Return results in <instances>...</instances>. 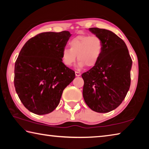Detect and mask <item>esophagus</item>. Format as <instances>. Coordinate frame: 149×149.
I'll return each instance as SVG.
<instances>
[{"instance_id":"esophagus-1","label":"esophagus","mask_w":149,"mask_h":149,"mask_svg":"<svg viewBox=\"0 0 149 149\" xmlns=\"http://www.w3.org/2000/svg\"><path fill=\"white\" fill-rule=\"evenodd\" d=\"M75 75H76L77 77H79V76H80V75H81V73L79 72L75 71Z\"/></svg>"}]
</instances>
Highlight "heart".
Segmentation results:
<instances>
[{
	"mask_svg": "<svg viewBox=\"0 0 149 149\" xmlns=\"http://www.w3.org/2000/svg\"><path fill=\"white\" fill-rule=\"evenodd\" d=\"M70 49L65 48L62 51V60L64 64L70 67L75 60H79L78 67L85 65L93 67L97 64L103 50V42L97 35H78L69 42Z\"/></svg>",
	"mask_w": 149,
	"mask_h": 149,
	"instance_id": "obj_1",
	"label": "heart"
}]
</instances>
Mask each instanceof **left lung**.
<instances>
[{
	"instance_id": "obj_1",
	"label": "left lung",
	"mask_w": 149,
	"mask_h": 149,
	"mask_svg": "<svg viewBox=\"0 0 149 149\" xmlns=\"http://www.w3.org/2000/svg\"><path fill=\"white\" fill-rule=\"evenodd\" d=\"M89 31L100 37L103 50L97 64L81 75L83 96L92 110L106 113L119 107L130 89L132 60L125 42L114 33L97 27Z\"/></svg>"
}]
</instances>
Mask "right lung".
Returning a JSON list of instances; mask_svg holds the SVG:
<instances>
[{"label": "right lung", "mask_w": 149, "mask_h": 149, "mask_svg": "<svg viewBox=\"0 0 149 149\" xmlns=\"http://www.w3.org/2000/svg\"><path fill=\"white\" fill-rule=\"evenodd\" d=\"M68 31L41 33L28 40L15 62L14 87L22 104L38 115L52 112L63 91L75 78L64 64L62 51L71 36Z\"/></svg>", "instance_id": "obj_1"}]
</instances>
